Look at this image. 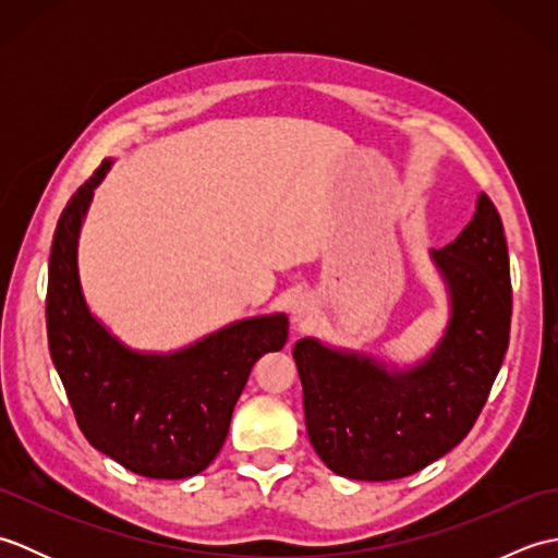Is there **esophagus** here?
<instances>
[{"label": "esophagus", "instance_id": "esophagus-1", "mask_svg": "<svg viewBox=\"0 0 558 558\" xmlns=\"http://www.w3.org/2000/svg\"><path fill=\"white\" fill-rule=\"evenodd\" d=\"M314 302L310 298H298L290 306V316H292V324L298 328L310 326V322L314 318Z\"/></svg>", "mask_w": 558, "mask_h": 558}]
</instances>
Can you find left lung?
Returning <instances> with one entry per match:
<instances>
[{"label": "left lung", "mask_w": 558, "mask_h": 558, "mask_svg": "<svg viewBox=\"0 0 558 558\" xmlns=\"http://www.w3.org/2000/svg\"><path fill=\"white\" fill-rule=\"evenodd\" d=\"M450 316L438 345L398 369L316 338L294 342L306 434L340 477H408L468 436L489 398L511 336V268L487 194L453 242L432 248Z\"/></svg>", "instance_id": "8db88e82"}]
</instances>
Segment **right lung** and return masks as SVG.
<instances>
[{
	"label": "right lung",
	"mask_w": 558,
	"mask_h": 558,
	"mask_svg": "<svg viewBox=\"0 0 558 558\" xmlns=\"http://www.w3.org/2000/svg\"><path fill=\"white\" fill-rule=\"evenodd\" d=\"M110 168L102 160L57 222L47 268L50 357L93 448L136 475L186 480L218 456L252 366L286 345L288 316L244 318L168 354L114 338L90 314L78 276L83 220Z\"/></svg>",
	"instance_id": "1"
}]
</instances>
